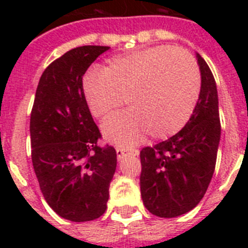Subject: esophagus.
Wrapping results in <instances>:
<instances>
[{
	"mask_svg": "<svg viewBox=\"0 0 248 248\" xmlns=\"http://www.w3.org/2000/svg\"><path fill=\"white\" fill-rule=\"evenodd\" d=\"M116 153L118 159L124 158L126 155H139V151L138 149H132V148H116Z\"/></svg>",
	"mask_w": 248,
	"mask_h": 248,
	"instance_id": "1",
	"label": "esophagus"
}]
</instances>
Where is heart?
<instances>
[{
	"label": "heart",
	"mask_w": 248,
	"mask_h": 248,
	"mask_svg": "<svg viewBox=\"0 0 248 248\" xmlns=\"http://www.w3.org/2000/svg\"><path fill=\"white\" fill-rule=\"evenodd\" d=\"M90 112L107 118L124 104L130 110L105 121V138L120 145L138 143L144 134L166 139L190 120L201 93V73L193 56L172 46H155L113 56L101 71L83 77Z\"/></svg>",
	"instance_id": "heart-1"
}]
</instances>
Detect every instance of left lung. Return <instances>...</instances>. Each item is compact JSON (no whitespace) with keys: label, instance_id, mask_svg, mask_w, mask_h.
Listing matches in <instances>:
<instances>
[{"label":"left lung","instance_id":"1","mask_svg":"<svg viewBox=\"0 0 248 248\" xmlns=\"http://www.w3.org/2000/svg\"><path fill=\"white\" fill-rule=\"evenodd\" d=\"M201 93L190 120L170 139L140 152V192L148 211L176 217L203 198L215 171L221 124L212 72L197 54Z\"/></svg>","mask_w":248,"mask_h":248}]
</instances>
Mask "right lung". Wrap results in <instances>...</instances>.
I'll return each instance as SVG.
<instances>
[{"mask_svg":"<svg viewBox=\"0 0 248 248\" xmlns=\"http://www.w3.org/2000/svg\"><path fill=\"white\" fill-rule=\"evenodd\" d=\"M108 46H81L44 71L31 112L32 163L48 206L63 219L82 223L107 210L117 166L86 101L82 77Z\"/></svg>","mask_w":248,"mask_h":248,"instance_id":"1","label":"right lung"}]
</instances>
